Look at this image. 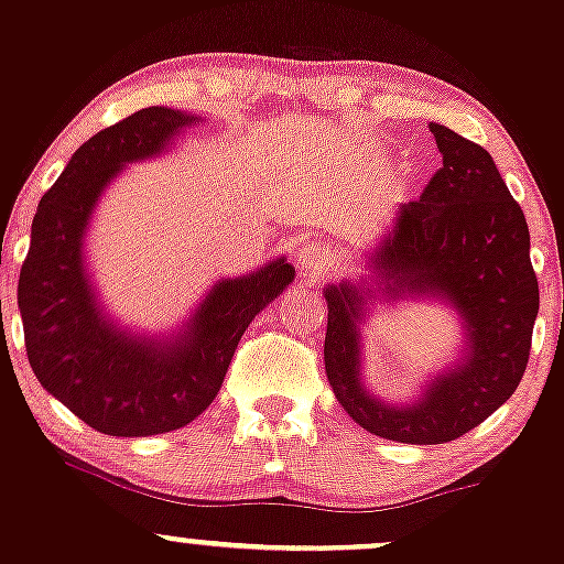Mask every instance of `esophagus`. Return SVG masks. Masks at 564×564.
Here are the masks:
<instances>
[{"label":"esophagus","instance_id":"obj_1","mask_svg":"<svg viewBox=\"0 0 564 564\" xmlns=\"http://www.w3.org/2000/svg\"><path fill=\"white\" fill-rule=\"evenodd\" d=\"M297 267L302 275H322L335 267V253L324 240H305L297 248Z\"/></svg>","mask_w":564,"mask_h":564}]
</instances>
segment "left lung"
I'll list each match as a JSON object with an SVG mask.
<instances>
[{
    "label": "left lung",
    "mask_w": 564,
    "mask_h": 564,
    "mask_svg": "<svg viewBox=\"0 0 564 564\" xmlns=\"http://www.w3.org/2000/svg\"><path fill=\"white\" fill-rule=\"evenodd\" d=\"M430 132L443 167L422 197L397 210L370 267L389 300H446L465 327V357L432 378L413 405L376 400L359 372V324L370 289L361 294L340 283L324 292V367L337 402L361 430L416 446L456 441L517 391L541 302L524 213L491 156L441 123H430Z\"/></svg>",
    "instance_id": "obj_1"
}]
</instances>
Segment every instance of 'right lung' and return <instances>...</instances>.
Instances as JSON below:
<instances>
[{
	"label": "right lung",
	"instance_id": "right-lung-1",
	"mask_svg": "<svg viewBox=\"0 0 564 564\" xmlns=\"http://www.w3.org/2000/svg\"><path fill=\"white\" fill-rule=\"evenodd\" d=\"M197 116L145 108L83 142L40 199L18 278V311L34 376L97 432L145 437L181 430L221 389L242 332L289 283L286 259L224 278L170 340L116 327L97 302L83 237L105 186L127 164L159 156Z\"/></svg>",
	"mask_w": 564,
	"mask_h": 564
}]
</instances>
